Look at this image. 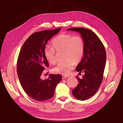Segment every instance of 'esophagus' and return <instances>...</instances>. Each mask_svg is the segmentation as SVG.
<instances>
[{
	"label": "esophagus",
	"mask_w": 123,
	"mask_h": 123,
	"mask_svg": "<svg viewBox=\"0 0 123 123\" xmlns=\"http://www.w3.org/2000/svg\"><path fill=\"white\" fill-rule=\"evenodd\" d=\"M62 79H65V78H67V77H68V76H66V75H62Z\"/></svg>",
	"instance_id": "obj_1"
}]
</instances>
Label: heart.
I'll return each mask as SVG.
<instances>
[{"instance_id": "b5f03b06", "label": "heart", "mask_w": 123, "mask_h": 123, "mask_svg": "<svg viewBox=\"0 0 123 123\" xmlns=\"http://www.w3.org/2000/svg\"><path fill=\"white\" fill-rule=\"evenodd\" d=\"M52 47L47 46L44 50L46 60L51 64L57 62V54L62 53L63 61L58 63L52 69L53 72L63 75L70 74L75 64L79 63L84 53L85 43L80 35L62 33L55 37L52 41Z\"/></svg>"}]
</instances>
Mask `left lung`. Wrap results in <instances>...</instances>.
I'll return each instance as SVG.
<instances>
[{"mask_svg": "<svg viewBox=\"0 0 123 123\" xmlns=\"http://www.w3.org/2000/svg\"><path fill=\"white\" fill-rule=\"evenodd\" d=\"M79 32L85 43V50L82 60L76 70L85 75L83 78H76L78 84L72 90L73 96L84 101L93 96L102 83L106 61V53L104 45L93 31L85 28L74 27L67 29Z\"/></svg>", "mask_w": 123, "mask_h": 123, "instance_id": "1", "label": "left lung"}]
</instances>
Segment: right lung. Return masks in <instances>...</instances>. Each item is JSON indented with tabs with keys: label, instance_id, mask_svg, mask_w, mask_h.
<instances>
[{
	"label": "right lung",
	"instance_id": "right-lung-1",
	"mask_svg": "<svg viewBox=\"0 0 123 123\" xmlns=\"http://www.w3.org/2000/svg\"><path fill=\"white\" fill-rule=\"evenodd\" d=\"M61 28L45 30L31 34L24 43L17 62V72L20 84L30 98L44 101L53 97L55 89L61 80L60 74H50L47 79L40 77L49 66L44 55V50L50 39Z\"/></svg>",
	"mask_w": 123,
	"mask_h": 123
}]
</instances>
